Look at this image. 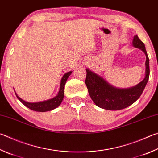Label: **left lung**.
Segmentation results:
<instances>
[{
  "mask_svg": "<svg viewBox=\"0 0 158 158\" xmlns=\"http://www.w3.org/2000/svg\"><path fill=\"white\" fill-rule=\"evenodd\" d=\"M133 45L144 52L147 57L145 78L135 86L126 89L114 88L95 73L86 70L85 84L91 99L97 106L106 110H121L133 104L141 96L149 78V59L144 44L137 35L134 36Z\"/></svg>",
  "mask_w": 158,
  "mask_h": 158,
  "instance_id": "obj_1",
  "label": "left lung"
}]
</instances>
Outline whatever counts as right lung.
<instances>
[{
	"label": "right lung",
	"instance_id": "obj_1",
	"mask_svg": "<svg viewBox=\"0 0 158 158\" xmlns=\"http://www.w3.org/2000/svg\"><path fill=\"white\" fill-rule=\"evenodd\" d=\"M71 73L72 72L70 71L64 74V77H62V79L61 80V84H60V89H59L58 94H57L55 97H54V98L47 100V101L40 102H36V103L27 102L20 98V97L17 95L16 93L15 94L17 97V98H18L20 101L23 104V105H25V106L27 107L28 108L31 109V110L37 111V112H46V111L52 110H53V109L58 107L62 102V100L64 99V87H65V82H66L68 78L69 77Z\"/></svg>",
	"mask_w": 158,
	"mask_h": 158
}]
</instances>
